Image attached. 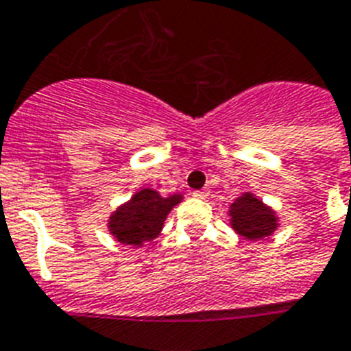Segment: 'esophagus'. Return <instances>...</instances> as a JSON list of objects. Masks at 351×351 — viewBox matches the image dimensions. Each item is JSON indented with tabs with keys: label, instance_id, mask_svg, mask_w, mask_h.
<instances>
[{
	"label": "esophagus",
	"instance_id": "obj_1",
	"mask_svg": "<svg viewBox=\"0 0 351 351\" xmlns=\"http://www.w3.org/2000/svg\"><path fill=\"white\" fill-rule=\"evenodd\" d=\"M192 195L195 199H206L208 197V192L206 190H195V192H192Z\"/></svg>",
	"mask_w": 351,
	"mask_h": 351
}]
</instances>
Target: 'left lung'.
<instances>
[{"label": "left lung", "mask_w": 351, "mask_h": 351, "mask_svg": "<svg viewBox=\"0 0 351 351\" xmlns=\"http://www.w3.org/2000/svg\"><path fill=\"white\" fill-rule=\"evenodd\" d=\"M228 223L235 234L248 241H261L276 234L279 228V215L270 204H266L255 193L245 192L228 206Z\"/></svg>", "instance_id": "left-lung-1"}]
</instances>
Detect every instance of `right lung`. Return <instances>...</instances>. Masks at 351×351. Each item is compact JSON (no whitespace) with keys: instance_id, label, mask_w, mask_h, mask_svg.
Instances as JSON below:
<instances>
[{"instance_id":"1","label":"right lung","mask_w":351,"mask_h":351,"mask_svg":"<svg viewBox=\"0 0 351 351\" xmlns=\"http://www.w3.org/2000/svg\"><path fill=\"white\" fill-rule=\"evenodd\" d=\"M183 201V193L161 195L158 190H137L127 203L119 204L108 217L106 228L123 245L143 246L161 234L173 206Z\"/></svg>"}]
</instances>
